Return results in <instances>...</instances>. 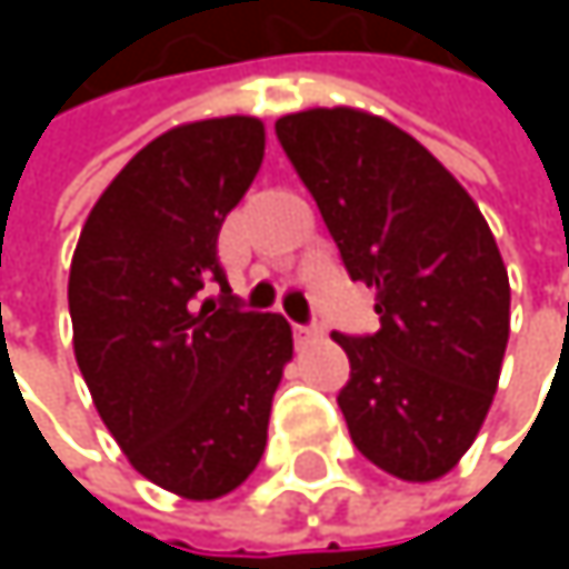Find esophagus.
Listing matches in <instances>:
<instances>
[{
    "label": "esophagus",
    "instance_id": "esophagus-1",
    "mask_svg": "<svg viewBox=\"0 0 569 569\" xmlns=\"http://www.w3.org/2000/svg\"><path fill=\"white\" fill-rule=\"evenodd\" d=\"M292 332H296V339H316V336H322V326L319 322H296Z\"/></svg>",
    "mask_w": 569,
    "mask_h": 569
}]
</instances>
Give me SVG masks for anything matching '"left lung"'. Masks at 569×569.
Instances as JSON below:
<instances>
[{
	"label": "left lung",
	"mask_w": 569,
	"mask_h": 569,
	"mask_svg": "<svg viewBox=\"0 0 569 569\" xmlns=\"http://www.w3.org/2000/svg\"><path fill=\"white\" fill-rule=\"evenodd\" d=\"M379 329L332 332L349 356L339 392L352 445L401 481H435L471 448L498 389L511 286L468 197L411 134L352 108L277 121Z\"/></svg>",
	"instance_id": "1"
}]
</instances>
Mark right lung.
<instances>
[{
    "label": "right lung",
    "instance_id": "1",
    "mask_svg": "<svg viewBox=\"0 0 569 569\" xmlns=\"http://www.w3.org/2000/svg\"><path fill=\"white\" fill-rule=\"evenodd\" d=\"M260 161L257 118L173 128L108 183L71 260L74 359L94 408L148 481L190 501L253 475L292 356L289 322L243 309L217 257ZM213 284L221 296L203 300Z\"/></svg>",
    "mask_w": 569,
    "mask_h": 569
}]
</instances>
